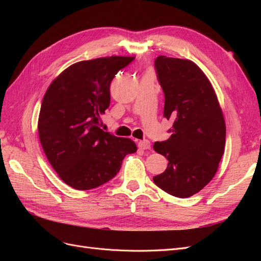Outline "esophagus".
I'll list each match as a JSON object with an SVG mask.
<instances>
[{"mask_svg": "<svg viewBox=\"0 0 261 261\" xmlns=\"http://www.w3.org/2000/svg\"><path fill=\"white\" fill-rule=\"evenodd\" d=\"M138 147L140 149H144V150H147V149H150L151 148V144H150L149 140H141L138 143Z\"/></svg>", "mask_w": 261, "mask_h": 261, "instance_id": "esophagus-1", "label": "esophagus"}]
</instances>
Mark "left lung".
<instances>
[{"mask_svg": "<svg viewBox=\"0 0 261 261\" xmlns=\"http://www.w3.org/2000/svg\"><path fill=\"white\" fill-rule=\"evenodd\" d=\"M154 67L165 98L163 116L173 126L168 140L153 145L169 160L153 181L165 193L187 198L216 175L224 153V117L211 83L194 62L160 55Z\"/></svg>", "mask_w": 261, "mask_h": 261, "instance_id": "1", "label": "left lung"}]
</instances>
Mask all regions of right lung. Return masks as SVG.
I'll use <instances>...</instances> for the list:
<instances>
[{"label": "right lung", "mask_w": 261, "mask_h": 261, "mask_svg": "<svg viewBox=\"0 0 261 261\" xmlns=\"http://www.w3.org/2000/svg\"><path fill=\"white\" fill-rule=\"evenodd\" d=\"M133 57L77 62L55 78L46 90L38 120L43 151L60 178L78 191L112 179L126 154L136 152L129 138L99 127L110 106V85Z\"/></svg>", "instance_id": "add662e5"}]
</instances>
